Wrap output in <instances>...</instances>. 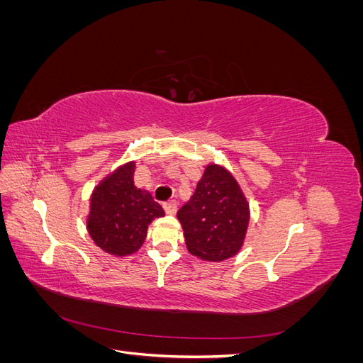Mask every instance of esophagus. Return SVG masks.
Masks as SVG:
<instances>
[{
    "instance_id": "1",
    "label": "esophagus",
    "mask_w": 363,
    "mask_h": 363,
    "mask_svg": "<svg viewBox=\"0 0 363 363\" xmlns=\"http://www.w3.org/2000/svg\"><path fill=\"white\" fill-rule=\"evenodd\" d=\"M177 201L175 200H169V201H167L163 204V207H164V211H167V213H169V215H175V212H177Z\"/></svg>"
}]
</instances>
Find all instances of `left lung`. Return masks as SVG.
Instances as JSON below:
<instances>
[{
	"mask_svg": "<svg viewBox=\"0 0 363 363\" xmlns=\"http://www.w3.org/2000/svg\"><path fill=\"white\" fill-rule=\"evenodd\" d=\"M177 218L192 255L221 262L235 256L242 247L250 208L232 174L218 164H208Z\"/></svg>",
	"mask_w": 363,
	"mask_h": 363,
	"instance_id": "1",
	"label": "left lung"
}]
</instances>
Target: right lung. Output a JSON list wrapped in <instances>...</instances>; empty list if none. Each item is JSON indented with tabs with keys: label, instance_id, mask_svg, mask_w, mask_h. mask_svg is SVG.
I'll list each match as a JSON object with an SVG mask.
<instances>
[{
	"label": "right lung",
	"instance_id": "right-lung-1",
	"mask_svg": "<svg viewBox=\"0 0 363 363\" xmlns=\"http://www.w3.org/2000/svg\"><path fill=\"white\" fill-rule=\"evenodd\" d=\"M135 162L125 163L96 186L91 196L87 230L94 242L115 256L140 248L148 224L164 215L151 194L135 186Z\"/></svg>",
	"mask_w": 363,
	"mask_h": 363
}]
</instances>
